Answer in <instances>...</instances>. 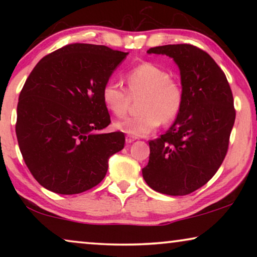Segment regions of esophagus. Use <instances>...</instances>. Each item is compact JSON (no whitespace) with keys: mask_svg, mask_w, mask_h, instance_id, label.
<instances>
[{"mask_svg":"<svg viewBox=\"0 0 257 257\" xmlns=\"http://www.w3.org/2000/svg\"><path fill=\"white\" fill-rule=\"evenodd\" d=\"M136 139H137L136 137H133V136H126V143H127V144L133 143Z\"/></svg>","mask_w":257,"mask_h":257,"instance_id":"obj_1","label":"esophagus"}]
</instances>
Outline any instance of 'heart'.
I'll return each mask as SVG.
<instances>
[{
    "label": "heart",
    "mask_w": 257,
    "mask_h": 257,
    "mask_svg": "<svg viewBox=\"0 0 257 257\" xmlns=\"http://www.w3.org/2000/svg\"><path fill=\"white\" fill-rule=\"evenodd\" d=\"M126 83L128 92L113 80H108L101 89L104 106L117 117L127 112L130 96L142 97L138 105L140 113L115 122L114 127L119 131L136 137L146 136L161 121L168 124L175 120L181 112L184 87L161 66L151 62L140 63L126 73Z\"/></svg>",
    "instance_id": "heart-1"
}]
</instances>
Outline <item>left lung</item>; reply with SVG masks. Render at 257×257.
<instances>
[{
    "instance_id": "obj_1",
    "label": "left lung",
    "mask_w": 257,
    "mask_h": 257,
    "mask_svg": "<svg viewBox=\"0 0 257 257\" xmlns=\"http://www.w3.org/2000/svg\"><path fill=\"white\" fill-rule=\"evenodd\" d=\"M147 52L173 58L185 99L168 131L149 143L143 177L163 194H191L213 178L226 157L235 121L233 93L220 66L194 45L168 44Z\"/></svg>"
}]
</instances>
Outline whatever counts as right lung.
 Returning a JSON list of instances; mask_svg holds the SVG:
<instances>
[{"mask_svg": "<svg viewBox=\"0 0 257 257\" xmlns=\"http://www.w3.org/2000/svg\"><path fill=\"white\" fill-rule=\"evenodd\" d=\"M105 45H65L41 59L17 104L16 136L30 173L49 191L78 194L106 175L108 158L124 149L110 124L101 89L126 58Z\"/></svg>", "mask_w": 257, "mask_h": 257, "instance_id": "add662e5", "label": "right lung"}]
</instances>
